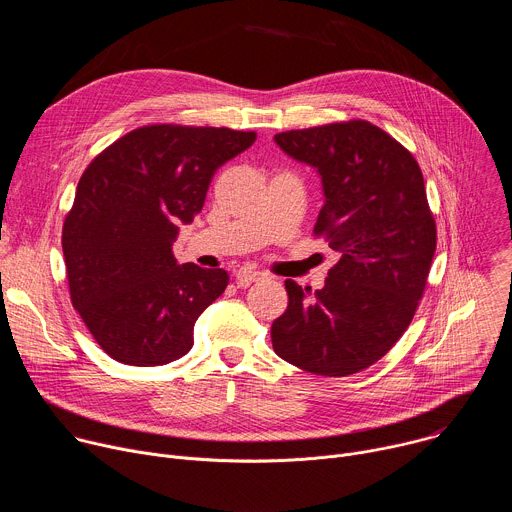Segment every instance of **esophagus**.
Wrapping results in <instances>:
<instances>
[{"label":"esophagus","instance_id":"esophagus-1","mask_svg":"<svg viewBox=\"0 0 512 512\" xmlns=\"http://www.w3.org/2000/svg\"><path fill=\"white\" fill-rule=\"evenodd\" d=\"M263 275H265V273L255 271V269H251V267H241V269L235 273V277H237L239 285H249V283H253V281L261 279Z\"/></svg>","mask_w":512,"mask_h":512}]
</instances>
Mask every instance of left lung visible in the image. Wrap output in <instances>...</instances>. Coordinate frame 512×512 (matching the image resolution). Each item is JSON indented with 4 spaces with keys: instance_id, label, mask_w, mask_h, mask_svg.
<instances>
[{
    "instance_id": "left-lung-1",
    "label": "left lung",
    "mask_w": 512,
    "mask_h": 512,
    "mask_svg": "<svg viewBox=\"0 0 512 512\" xmlns=\"http://www.w3.org/2000/svg\"><path fill=\"white\" fill-rule=\"evenodd\" d=\"M273 139L318 170L324 206L314 235L340 257L314 294L285 281L289 302L271 324L273 350L306 373L348 377L395 346L425 291L437 233L423 174L397 139L362 119Z\"/></svg>"
}]
</instances>
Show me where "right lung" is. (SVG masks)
Returning a JSON list of instances; mask_svg holds the SVG:
<instances>
[{
  "label": "right lung",
  "instance_id": "add662e5",
  "mask_svg": "<svg viewBox=\"0 0 512 512\" xmlns=\"http://www.w3.org/2000/svg\"><path fill=\"white\" fill-rule=\"evenodd\" d=\"M255 137L143 125L83 172L62 227L70 302L117 362L158 367L192 348L194 324L227 289L229 273L178 265L172 245L202 210L214 172Z\"/></svg>",
  "mask_w": 512,
  "mask_h": 512
}]
</instances>
